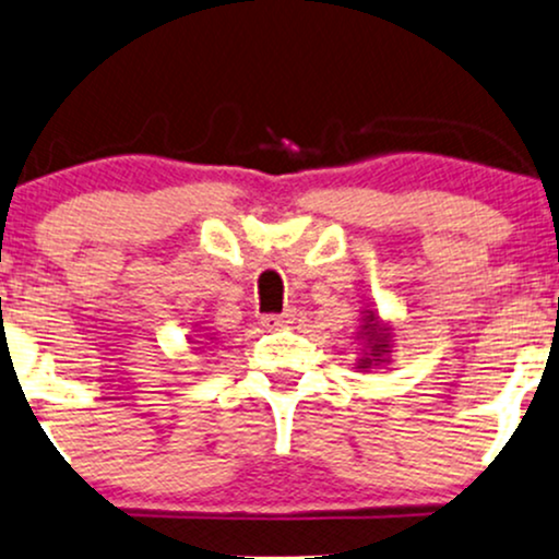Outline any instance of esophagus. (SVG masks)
Returning <instances> with one entry per match:
<instances>
[{
	"instance_id": "34e87169",
	"label": "esophagus",
	"mask_w": 559,
	"mask_h": 559,
	"mask_svg": "<svg viewBox=\"0 0 559 559\" xmlns=\"http://www.w3.org/2000/svg\"><path fill=\"white\" fill-rule=\"evenodd\" d=\"M293 319H295V311L293 308H287V311H282V313H269V317L261 319V324H264L266 330H280V326L293 324Z\"/></svg>"
}]
</instances>
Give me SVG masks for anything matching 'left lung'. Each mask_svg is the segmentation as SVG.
Segmentation results:
<instances>
[{
    "label": "left lung",
    "mask_w": 559,
    "mask_h": 559,
    "mask_svg": "<svg viewBox=\"0 0 559 559\" xmlns=\"http://www.w3.org/2000/svg\"><path fill=\"white\" fill-rule=\"evenodd\" d=\"M392 337H395V334H392L390 324H384L373 311H364V317H360V330L356 334L360 347H364L358 358V369H377V366L390 364Z\"/></svg>",
    "instance_id": "left-lung-1"
}]
</instances>
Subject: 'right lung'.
Instances as JSON below:
<instances>
[{
	"label": "right lung",
	"mask_w": 559,
	"mask_h": 559,
	"mask_svg": "<svg viewBox=\"0 0 559 559\" xmlns=\"http://www.w3.org/2000/svg\"><path fill=\"white\" fill-rule=\"evenodd\" d=\"M195 343H199V340H195Z\"/></svg>",
	"instance_id": "1"
}]
</instances>
